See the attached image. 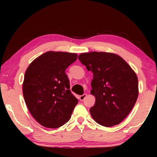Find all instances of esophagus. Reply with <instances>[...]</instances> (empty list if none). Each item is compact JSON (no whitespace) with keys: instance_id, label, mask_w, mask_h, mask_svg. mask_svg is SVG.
Returning <instances> with one entry per match:
<instances>
[{"instance_id":"34e87169","label":"esophagus","mask_w":157,"mask_h":157,"mask_svg":"<svg viewBox=\"0 0 157 157\" xmlns=\"http://www.w3.org/2000/svg\"><path fill=\"white\" fill-rule=\"evenodd\" d=\"M86 96H87V94H83V95H81V96H79V99H80L81 101H83V100L85 99Z\"/></svg>"}]
</instances>
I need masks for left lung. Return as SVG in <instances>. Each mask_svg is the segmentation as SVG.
I'll list each match as a JSON object with an SVG mask.
<instances>
[{"label": "left lung", "instance_id": "obj_1", "mask_svg": "<svg viewBox=\"0 0 157 157\" xmlns=\"http://www.w3.org/2000/svg\"><path fill=\"white\" fill-rule=\"evenodd\" d=\"M78 59L93 72L91 94L96 98L90 113L96 123L110 127L121 123L136 104L139 82L136 73L113 53H83Z\"/></svg>", "mask_w": 157, "mask_h": 157}]
</instances>
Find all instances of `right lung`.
Segmentation results:
<instances>
[{"label": "right lung", "mask_w": 157, "mask_h": 157, "mask_svg": "<svg viewBox=\"0 0 157 157\" xmlns=\"http://www.w3.org/2000/svg\"><path fill=\"white\" fill-rule=\"evenodd\" d=\"M75 53L48 51L27 68L23 94L31 114L40 125L59 128L69 121L78 99L71 92L65 71L76 61Z\"/></svg>", "instance_id": "1"}]
</instances>
